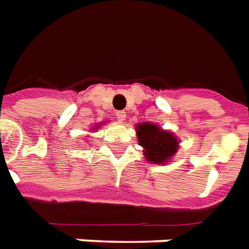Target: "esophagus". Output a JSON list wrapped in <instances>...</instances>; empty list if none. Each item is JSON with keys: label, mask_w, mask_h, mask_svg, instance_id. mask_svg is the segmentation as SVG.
Here are the masks:
<instances>
[{"label": "esophagus", "mask_w": 249, "mask_h": 249, "mask_svg": "<svg viewBox=\"0 0 249 249\" xmlns=\"http://www.w3.org/2000/svg\"><path fill=\"white\" fill-rule=\"evenodd\" d=\"M125 117H126V112H124V111L116 112V119L119 121H125Z\"/></svg>", "instance_id": "obj_1"}]
</instances>
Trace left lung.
Returning a JSON list of instances; mask_svg holds the SVG:
<instances>
[{"mask_svg":"<svg viewBox=\"0 0 249 249\" xmlns=\"http://www.w3.org/2000/svg\"><path fill=\"white\" fill-rule=\"evenodd\" d=\"M138 145L142 146L145 159L149 163L166 164L179 150V138L170 130L154 123H140L136 125Z\"/></svg>","mask_w":249,"mask_h":249,"instance_id":"obj_1","label":"left lung"}]
</instances>
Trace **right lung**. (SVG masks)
<instances>
[{
  "instance_id": "1",
  "label": "right lung",
  "mask_w": 249,
  "mask_h": 249,
  "mask_svg": "<svg viewBox=\"0 0 249 249\" xmlns=\"http://www.w3.org/2000/svg\"><path fill=\"white\" fill-rule=\"evenodd\" d=\"M102 125H103V123H102V124H96V125H94V126H92V128H91V132H95V130H98V129H99L100 126H102Z\"/></svg>"
}]
</instances>
